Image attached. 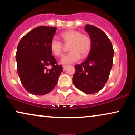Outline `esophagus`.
I'll return each instance as SVG.
<instances>
[{"instance_id":"esophagus-1","label":"esophagus","mask_w":135,"mask_h":135,"mask_svg":"<svg viewBox=\"0 0 135 135\" xmlns=\"http://www.w3.org/2000/svg\"><path fill=\"white\" fill-rule=\"evenodd\" d=\"M68 67V66L67 65H63V71H65L66 70V68Z\"/></svg>"}]
</instances>
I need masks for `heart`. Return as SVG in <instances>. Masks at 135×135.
Segmentation results:
<instances>
[{"label": "heart", "instance_id": "heart-1", "mask_svg": "<svg viewBox=\"0 0 135 135\" xmlns=\"http://www.w3.org/2000/svg\"><path fill=\"white\" fill-rule=\"evenodd\" d=\"M60 37L65 43H70V52L61 60L63 64H71L79 61L82 57L88 55L91 49V40L87 35L82 34L79 31L69 30L60 34ZM50 49L56 56L63 55V44L56 39H52L50 42Z\"/></svg>", "mask_w": 135, "mask_h": 135}]
</instances>
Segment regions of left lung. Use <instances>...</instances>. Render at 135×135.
Returning a JSON list of instances; mask_svg holds the SVG:
<instances>
[{
  "mask_svg": "<svg viewBox=\"0 0 135 135\" xmlns=\"http://www.w3.org/2000/svg\"><path fill=\"white\" fill-rule=\"evenodd\" d=\"M84 30L91 40V49L87 59L75 66L72 77L74 86L86 94H94L104 87L112 67L114 49L107 35L91 25Z\"/></svg>",
  "mask_w": 135,
  "mask_h": 135,
  "instance_id": "left-lung-1",
  "label": "left lung"
}]
</instances>
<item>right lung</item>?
I'll return each instance as SVG.
<instances>
[{
    "label": "right lung",
    "mask_w": 135,
    "mask_h": 135,
    "mask_svg": "<svg viewBox=\"0 0 135 135\" xmlns=\"http://www.w3.org/2000/svg\"><path fill=\"white\" fill-rule=\"evenodd\" d=\"M57 28L41 26L23 36L17 47L16 60L21 83L25 89L34 95H44L51 92L63 72L61 65L50 49V42ZM52 69L49 70L47 66Z\"/></svg>",
    "instance_id": "add662e5"
}]
</instances>
